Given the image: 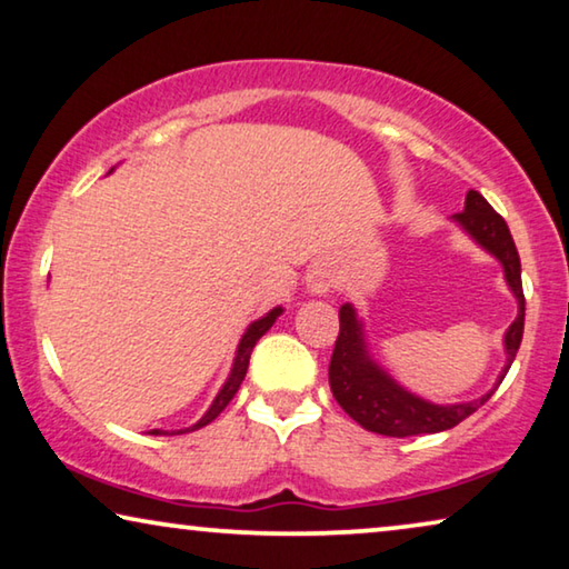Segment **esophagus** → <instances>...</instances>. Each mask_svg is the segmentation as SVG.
Returning a JSON list of instances; mask_svg holds the SVG:
<instances>
[{
    "label": "esophagus",
    "instance_id": "esophagus-1",
    "mask_svg": "<svg viewBox=\"0 0 569 569\" xmlns=\"http://www.w3.org/2000/svg\"><path fill=\"white\" fill-rule=\"evenodd\" d=\"M309 288H311V293H327L329 288H332V278H329L327 273H313L309 278Z\"/></svg>",
    "mask_w": 569,
    "mask_h": 569
}]
</instances>
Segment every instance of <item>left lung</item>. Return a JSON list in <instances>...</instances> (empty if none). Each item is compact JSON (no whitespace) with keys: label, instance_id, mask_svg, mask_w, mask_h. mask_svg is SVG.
Segmentation results:
<instances>
[{"label":"left lung","instance_id":"obj_1","mask_svg":"<svg viewBox=\"0 0 569 569\" xmlns=\"http://www.w3.org/2000/svg\"><path fill=\"white\" fill-rule=\"evenodd\" d=\"M455 222L468 232L482 250H488L503 266L506 283L511 288L516 301H519V317L506 332V368L498 376L496 388L501 386L508 368L519 352L523 337V288H521V260L516 250L513 237L508 232L506 219L482 199V193L468 191L465 197V209L455 214ZM329 386L337 403L342 406L345 413L360 423L362 429L376 431L386 437H413V435H435V431L452 429L465 421L496 393L488 391L478 401L439 406L423 398L413 396L396 383L388 372L370 360L366 332H362V321L358 319L352 303H345L339 309V337L335 342L332 362H329Z\"/></svg>","mask_w":569,"mask_h":569}]
</instances>
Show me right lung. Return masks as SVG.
<instances>
[{"mask_svg":"<svg viewBox=\"0 0 569 569\" xmlns=\"http://www.w3.org/2000/svg\"><path fill=\"white\" fill-rule=\"evenodd\" d=\"M283 313V309L281 307H276V309H270L266 317L262 319H258V321H252V325L244 329V335H242V339H240V345H237V355H234V362H232V370H230V378H227V383L222 386V391L217 393V398H214V403L209 406V411L203 413V417L193 423V427H189V429H181V431H176V435H186V431H193V429H201V427H207L209 421H214L219 413L224 411V406L232 401L234 398V393H237V388L242 386V380H244V372H248V366H250V352H252V347H256V342L258 339L268 332L270 327H273V321L281 317ZM150 435H168V431H163V429H152Z\"/></svg>","mask_w":569,"mask_h":569,"instance_id":"add662e5","label":"right lung"}]
</instances>
